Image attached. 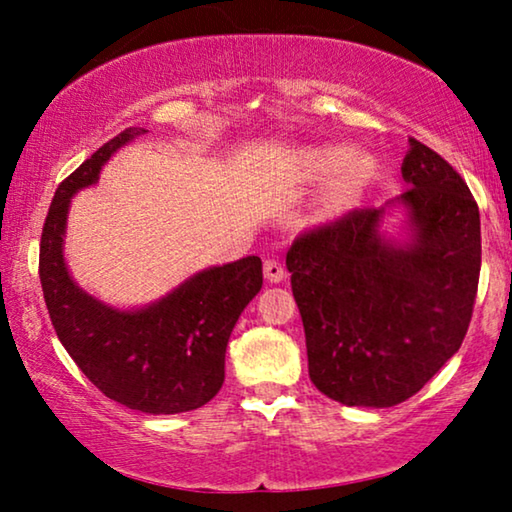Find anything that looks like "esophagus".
<instances>
[{
  "label": "esophagus",
  "instance_id": "34e87169",
  "mask_svg": "<svg viewBox=\"0 0 512 512\" xmlns=\"http://www.w3.org/2000/svg\"><path fill=\"white\" fill-rule=\"evenodd\" d=\"M263 272H265V277H268V282H272V284H279L286 279L284 265L275 261V258H268V261L263 263Z\"/></svg>",
  "mask_w": 512,
  "mask_h": 512
}]
</instances>
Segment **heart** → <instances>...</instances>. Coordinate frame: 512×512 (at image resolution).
Returning a JSON list of instances; mask_svg holds the SVG:
<instances>
[{
	"label": "heart",
	"mask_w": 512,
	"mask_h": 512,
	"mask_svg": "<svg viewBox=\"0 0 512 512\" xmlns=\"http://www.w3.org/2000/svg\"><path fill=\"white\" fill-rule=\"evenodd\" d=\"M300 170L307 179H326V207L333 212L352 207L366 193L375 177V163L361 151H345L340 146L307 149L300 156Z\"/></svg>",
	"instance_id": "b5f03b06"
}]
</instances>
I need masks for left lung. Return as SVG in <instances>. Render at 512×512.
<instances>
[{"label":"left lung","instance_id":"1","mask_svg":"<svg viewBox=\"0 0 512 512\" xmlns=\"http://www.w3.org/2000/svg\"><path fill=\"white\" fill-rule=\"evenodd\" d=\"M396 198L410 242L380 233L384 207L352 209L300 233L286 254L307 368L342 405L391 408L457 354L480 279V212L466 181L410 139Z\"/></svg>","mask_w":512,"mask_h":512}]
</instances>
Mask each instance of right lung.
I'll return each instance as SVG.
<instances>
[{
	"mask_svg": "<svg viewBox=\"0 0 512 512\" xmlns=\"http://www.w3.org/2000/svg\"><path fill=\"white\" fill-rule=\"evenodd\" d=\"M144 132L123 130L58 186L41 230L39 279L55 333L104 396L149 415H177L219 394L228 338L261 291L263 263L247 256L214 265L139 310H116L76 286L62 256L72 195L93 186L102 165Z\"/></svg>",
	"mask_w": 512,
	"mask_h": 512,
	"instance_id": "1",
	"label": "right lung"
}]
</instances>
